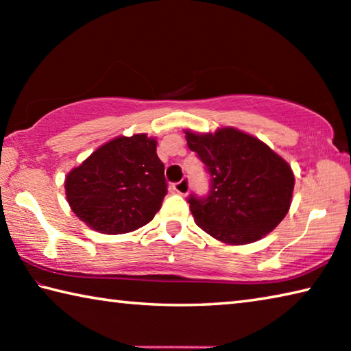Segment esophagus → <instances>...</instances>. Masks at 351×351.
Wrapping results in <instances>:
<instances>
[{
    "label": "esophagus",
    "mask_w": 351,
    "mask_h": 351,
    "mask_svg": "<svg viewBox=\"0 0 351 351\" xmlns=\"http://www.w3.org/2000/svg\"><path fill=\"white\" fill-rule=\"evenodd\" d=\"M173 189L176 190L178 193L180 195H187L189 193V189H190V181L189 178H182V180L180 182H176Z\"/></svg>",
    "instance_id": "obj_1"
}]
</instances>
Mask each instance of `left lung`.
<instances>
[{
	"instance_id": "obj_1",
	"label": "left lung",
	"mask_w": 351,
	"mask_h": 351,
	"mask_svg": "<svg viewBox=\"0 0 351 351\" xmlns=\"http://www.w3.org/2000/svg\"><path fill=\"white\" fill-rule=\"evenodd\" d=\"M186 139L210 175L209 195L187 199L195 223L228 245H247L274 230L293 198L289 164L237 128H219L213 134L187 130Z\"/></svg>"
}]
</instances>
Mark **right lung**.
<instances>
[{
	"label": "right lung",
	"instance_id": "1",
	"mask_svg": "<svg viewBox=\"0 0 351 351\" xmlns=\"http://www.w3.org/2000/svg\"><path fill=\"white\" fill-rule=\"evenodd\" d=\"M71 209L102 234H127L150 223L167 195L156 139L119 136L66 175Z\"/></svg>",
	"mask_w": 351,
	"mask_h": 351
}]
</instances>
